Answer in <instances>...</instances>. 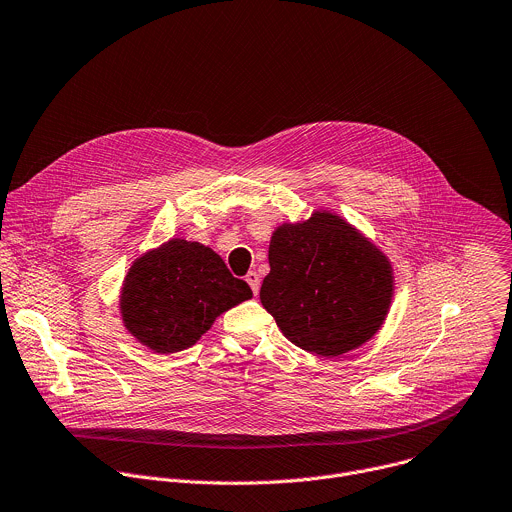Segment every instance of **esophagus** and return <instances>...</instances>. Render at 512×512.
Segmentation results:
<instances>
[{
    "label": "esophagus",
    "mask_w": 512,
    "mask_h": 512,
    "mask_svg": "<svg viewBox=\"0 0 512 512\" xmlns=\"http://www.w3.org/2000/svg\"><path fill=\"white\" fill-rule=\"evenodd\" d=\"M245 281L249 283V287L253 289V293L257 295L259 293V285H261V279H259V275L255 273V271H249L247 275H245Z\"/></svg>",
    "instance_id": "obj_1"
}]
</instances>
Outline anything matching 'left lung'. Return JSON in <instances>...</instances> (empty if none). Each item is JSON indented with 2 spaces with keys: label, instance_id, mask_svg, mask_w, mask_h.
Masks as SVG:
<instances>
[{
  "label": "left lung",
  "instance_id": "8db88e82",
  "mask_svg": "<svg viewBox=\"0 0 512 512\" xmlns=\"http://www.w3.org/2000/svg\"><path fill=\"white\" fill-rule=\"evenodd\" d=\"M259 299L297 348L339 358L382 329L394 297L390 257L331 209L281 223Z\"/></svg>",
  "mask_w": 512,
  "mask_h": 512
}]
</instances>
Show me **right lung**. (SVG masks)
<instances>
[{"mask_svg": "<svg viewBox=\"0 0 512 512\" xmlns=\"http://www.w3.org/2000/svg\"><path fill=\"white\" fill-rule=\"evenodd\" d=\"M253 297L207 245L173 237L134 259L120 287V319L154 354L195 346L215 319Z\"/></svg>", "mask_w": 512, "mask_h": 512, "instance_id": "1", "label": "right lung"}]
</instances>
